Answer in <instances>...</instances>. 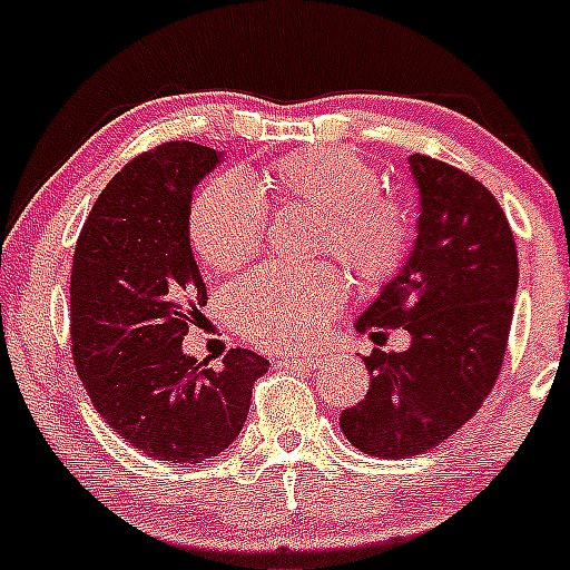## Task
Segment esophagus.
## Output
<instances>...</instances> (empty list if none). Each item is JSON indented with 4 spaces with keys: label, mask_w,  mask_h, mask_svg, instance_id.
I'll return each instance as SVG.
<instances>
[{
    "label": "esophagus",
    "mask_w": 570,
    "mask_h": 570,
    "mask_svg": "<svg viewBox=\"0 0 570 570\" xmlns=\"http://www.w3.org/2000/svg\"><path fill=\"white\" fill-rule=\"evenodd\" d=\"M317 364H321V358L312 356V353H291V356L277 361V366H283V370H312Z\"/></svg>",
    "instance_id": "esophagus-1"
}]
</instances>
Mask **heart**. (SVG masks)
<instances>
[{"label": "heart", "instance_id": "obj_1", "mask_svg": "<svg viewBox=\"0 0 570 570\" xmlns=\"http://www.w3.org/2000/svg\"><path fill=\"white\" fill-rule=\"evenodd\" d=\"M283 204L321 212L315 249L334 253L361 285H385L413 253L415 219L405 200L381 193V174L353 149H312L272 163L261 176ZM266 204L242 176H219L189 209V238L214 272H236L261 253ZM347 283L332 263L274 266L230 293L236 328L263 351H304L340 312Z\"/></svg>", "mask_w": 570, "mask_h": 570}]
</instances>
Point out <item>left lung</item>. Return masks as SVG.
Instances as JSON below:
<instances>
[{
    "mask_svg": "<svg viewBox=\"0 0 570 570\" xmlns=\"http://www.w3.org/2000/svg\"><path fill=\"white\" fill-rule=\"evenodd\" d=\"M410 170L421 193L419 238L356 323L372 340L405 328L410 347L364 356L370 391L340 415L345 438L383 459L424 454L479 413L503 366L519 285L498 198L434 157L413 155Z\"/></svg>",
    "mask_w": 570,
    "mask_h": 570,
    "instance_id": "obj_1",
    "label": "left lung"
}]
</instances>
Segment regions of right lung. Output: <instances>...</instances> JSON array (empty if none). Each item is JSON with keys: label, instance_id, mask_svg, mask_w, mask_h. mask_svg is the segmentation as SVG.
Segmentation results:
<instances>
[{"label": "right lung", "instance_id": "right-lung-1", "mask_svg": "<svg viewBox=\"0 0 570 570\" xmlns=\"http://www.w3.org/2000/svg\"><path fill=\"white\" fill-rule=\"evenodd\" d=\"M217 163L193 140L132 157L95 200L72 255L70 340L83 389L125 443L163 462L195 464L228 449L268 370L244 347H230L219 370L181 351L206 307L189 206Z\"/></svg>", "mask_w": 570, "mask_h": 570}]
</instances>
